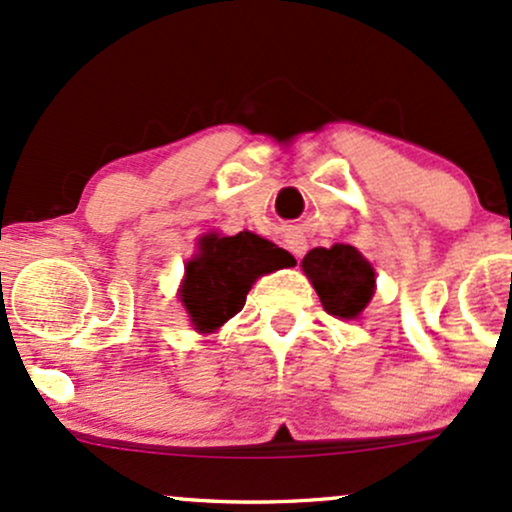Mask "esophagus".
Listing matches in <instances>:
<instances>
[{
	"label": "esophagus",
	"instance_id": "obj_1",
	"mask_svg": "<svg viewBox=\"0 0 512 512\" xmlns=\"http://www.w3.org/2000/svg\"><path fill=\"white\" fill-rule=\"evenodd\" d=\"M285 244H287V249H290L297 258L304 256V251H307V239H304L302 234H287Z\"/></svg>",
	"mask_w": 512,
	"mask_h": 512
}]
</instances>
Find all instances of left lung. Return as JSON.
Here are the masks:
<instances>
[{"mask_svg":"<svg viewBox=\"0 0 512 512\" xmlns=\"http://www.w3.org/2000/svg\"><path fill=\"white\" fill-rule=\"evenodd\" d=\"M302 271L326 312L338 319H358L375 295V268L350 244L312 249L302 258Z\"/></svg>","mask_w":512,"mask_h":512,"instance_id":"left-lung-1","label":"left lung"}]
</instances>
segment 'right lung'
I'll use <instances>...</instances> for the list:
<instances>
[{
  "label": "right lung",
  "mask_w": 512,
  "mask_h": 512,
  "mask_svg": "<svg viewBox=\"0 0 512 512\" xmlns=\"http://www.w3.org/2000/svg\"><path fill=\"white\" fill-rule=\"evenodd\" d=\"M295 258L273 241L254 232L234 237L205 234L198 239V254L186 263L179 300L198 333H212L227 319L241 312L251 285L261 275L280 266H290Z\"/></svg>",
  "instance_id": "obj_1"
}]
</instances>
